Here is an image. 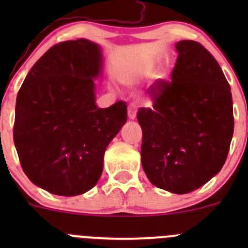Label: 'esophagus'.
Returning <instances> with one entry per match:
<instances>
[{
  "label": "esophagus",
  "instance_id": "esophagus-1",
  "mask_svg": "<svg viewBox=\"0 0 248 248\" xmlns=\"http://www.w3.org/2000/svg\"><path fill=\"white\" fill-rule=\"evenodd\" d=\"M137 116V104L136 103H131L128 106V117L131 120L136 119Z\"/></svg>",
  "mask_w": 248,
  "mask_h": 248
}]
</instances>
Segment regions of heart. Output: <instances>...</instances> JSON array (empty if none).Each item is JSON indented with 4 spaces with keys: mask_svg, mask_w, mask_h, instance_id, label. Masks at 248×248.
Masks as SVG:
<instances>
[{
    "mask_svg": "<svg viewBox=\"0 0 248 248\" xmlns=\"http://www.w3.org/2000/svg\"><path fill=\"white\" fill-rule=\"evenodd\" d=\"M155 71H156V68H155V67H146V68L142 69L141 76L142 77H150L155 73Z\"/></svg>",
    "mask_w": 248,
    "mask_h": 248,
    "instance_id": "1",
    "label": "heart"
}]
</instances>
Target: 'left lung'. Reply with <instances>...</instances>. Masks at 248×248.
<instances>
[{
    "label": "left lung",
    "instance_id": "8db88e82",
    "mask_svg": "<svg viewBox=\"0 0 248 248\" xmlns=\"http://www.w3.org/2000/svg\"><path fill=\"white\" fill-rule=\"evenodd\" d=\"M171 80L150 89L152 108L137 114L141 164L152 185L176 194L198 189L223 167L234 132L231 86L201 43L181 41Z\"/></svg>",
    "mask_w": 248,
    "mask_h": 248
}]
</instances>
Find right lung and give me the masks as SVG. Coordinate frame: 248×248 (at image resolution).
<instances>
[{
    "label": "right lung",
    "mask_w": 248,
    "mask_h": 248,
    "mask_svg": "<svg viewBox=\"0 0 248 248\" xmlns=\"http://www.w3.org/2000/svg\"><path fill=\"white\" fill-rule=\"evenodd\" d=\"M99 46L55 44L33 64L16 97L13 138L26 176L56 196H79L101 177L107 146L127 121L126 102L97 108Z\"/></svg>",
    "instance_id": "add662e5"
}]
</instances>
